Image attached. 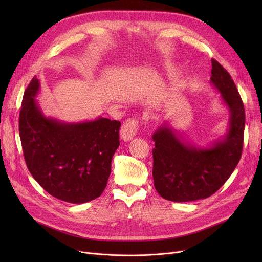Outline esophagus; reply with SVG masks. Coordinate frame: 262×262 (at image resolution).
I'll return each instance as SVG.
<instances>
[{
	"label": "esophagus",
	"mask_w": 262,
	"mask_h": 262,
	"mask_svg": "<svg viewBox=\"0 0 262 262\" xmlns=\"http://www.w3.org/2000/svg\"><path fill=\"white\" fill-rule=\"evenodd\" d=\"M137 129H138V121L135 119L126 120L120 129L121 139L126 142L133 140L137 133Z\"/></svg>",
	"instance_id": "obj_1"
}]
</instances>
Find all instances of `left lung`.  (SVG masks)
<instances>
[{"label": "left lung", "instance_id": "obj_1", "mask_svg": "<svg viewBox=\"0 0 262 262\" xmlns=\"http://www.w3.org/2000/svg\"><path fill=\"white\" fill-rule=\"evenodd\" d=\"M210 85L220 93L229 119L224 136L200 146L186 140L163 119L152 136L154 186L172 202H192L212 195L228 180L240 160L245 125L244 106L229 73L211 60Z\"/></svg>", "mask_w": 262, "mask_h": 262}]
</instances>
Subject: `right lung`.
Instances as JSON below:
<instances>
[{
    "label": "right lung",
    "mask_w": 262,
    "mask_h": 262,
    "mask_svg": "<svg viewBox=\"0 0 262 262\" xmlns=\"http://www.w3.org/2000/svg\"><path fill=\"white\" fill-rule=\"evenodd\" d=\"M39 89V79L34 77L24 92L19 118L27 169L58 200L82 204L99 198L120 145L121 123L102 117L81 122L47 117L36 99Z\"/></svg>",
    "instance_id": "obj_1"
}]
</instances>
